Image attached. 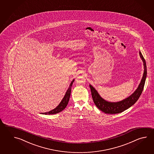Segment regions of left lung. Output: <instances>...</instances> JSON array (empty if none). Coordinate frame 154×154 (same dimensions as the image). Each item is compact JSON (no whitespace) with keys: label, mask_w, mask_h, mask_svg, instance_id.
I'll return each mask as SVG.
<instances>
[{"label":"left lung","mask_w":154,"mask_h":154,"mask_svg":"<svg viewBox=\"0 0 154 154\" xmlns=\"http://www.w3.org/2000/svg\"><path fill=\"white\" fill-rule=\"evenodd\" d=\"M139 55L143 62L144 74L137 88L134 92V93H133L127 98L117 102H111L106 101L103 98H102L100 95H99L98 92L96 90V89L92 85H90L93 101L96 107L100 110L107 114H117L125 111V110L131 107V106H133L137 101L144 89V85L147 75V69L145 60L140 51L139 52Z\"/></svg>","instance_id":"left-lung-1"}]
</instances>
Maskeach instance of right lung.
Segmentation results:
<instances>
[{
    "mask_svg": "<svg viewBox=\"0 0 154 154\" xmlns=\"http://www.w3.org/2000/svg\"><path fill=\"white\" fill-rule=\"evenodd\" d=\"M74 82V79H73L72 82H71L70 84L69 85V88L67 90L66 94L64 95L62 101L60 102V103H59V105L56 108L53 109L52 110L48 112L41 113V114H43V115H53V114L58 113L62 111L63 109H64L66 107L67 105H68V103L70 96V94H71L72 86V84H73V82Z\"/></svg>",
    "mask_w": 154,
    "mask_h": 154,
    "instance_id": "1",
    "label": "right lung"
}]
</instances>
